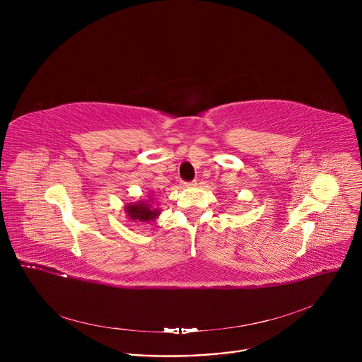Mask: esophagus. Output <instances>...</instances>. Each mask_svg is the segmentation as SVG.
I'll return each mask as SVG.
<instances>
[{
	"label": "esophagus",
	"instance_id": "esophagus-1",
	"mask_svg": "<svg viewBox=\"0 0 362 362\" xmlns=\"http://www.w3.org/2000/svg\"><path fill=\"white\" fill-rule=\"evenodd\" d=\"M192 185H196V180H193V182H183V186H192Z\"/></svg>",
	"mask_w": 362,
	"mask_h": 362
}]
</instances>
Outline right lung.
I'll use <instances>...</instances> for the list:
<instances>
[{"label":"right lung","mask_w":362,"mask_h":362,"mask_svg":"<svg viewBox=\"0 0 362 362\" xmlns=\"http://www.w3.org/2000/svg\"><path fill=\"white\" fill-rule=\"evenodd\" d=\"M124 209H126L127 218L133 222H153L160 215V211L151 208L150 202H147V200L127 203Z\"/></svg>","instance_id":"1"}]
</instances>
